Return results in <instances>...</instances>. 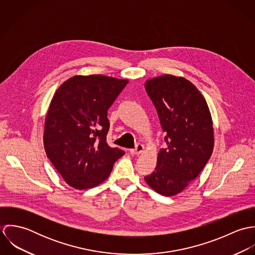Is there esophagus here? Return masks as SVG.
<instances>
[{
    "instance_id": "1",
    "label": "esophagus",
    "mask_w": 255,
    "mask_h": 255,
    "mask_svg": "<svg viewBox=\"0 0 255 255\" xmlns=\"http://www.w3.org/2000/svg\"><path fill=\"white\" fill-rule=\"evenodd\" d=\"M145 148L142 144H137L136 147L134 149H130V153L132 155H139V154H142L144 152Z\"/></svg>"
}]
</instances>
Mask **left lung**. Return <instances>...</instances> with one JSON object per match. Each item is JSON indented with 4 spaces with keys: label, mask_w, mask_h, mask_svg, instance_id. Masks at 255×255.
I'll return each mask as SVG.
<instances>
[{
    "label": "left lung",
    "mask_w": 255,
    "mask_h": 255,
    "mask_svg": "<svg viewBox=\"0 0 255 255\" xmlns=\"http://www.w3.org/2000/svg\"><path fill=\"white\" fill-rule=\"evenodd\" d=\"M145 90L166 133L155 171L144 178L156 192L176 195L200 174L212 155L214 129L207 102L187 79L172 74L150 78Z\"/></svg>",
    "instance_id": "8db88e82"
}]
</instances>
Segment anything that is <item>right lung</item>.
I'll list each match as a JSON object with an SVG mask.
<instances>
[{"mask_svg":"<svg viewBox=\"0 0 255 255\" xmlns=\"http://www.w3.org/2000/svg\"><path fill=\"white\" fill-rule=\"evenodd\" d=\"M128 83L102 74L74 75L55 92L45 119L47 157L76 189L104 182L125 151L107 143L108 109Z\"/></svg>","mask_w":255,"mask_h":255,"instance_id":"right-lung-1","label":"right lung"}]
</instances>
